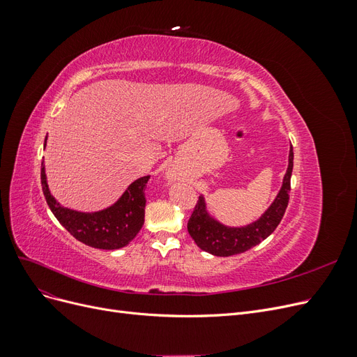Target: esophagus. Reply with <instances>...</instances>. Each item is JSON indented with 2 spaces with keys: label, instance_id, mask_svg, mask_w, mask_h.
Segmentation results:
<instances>
[{
  "label": "esophagus",
  "instance_id": "1",
  "mask_svg": "<svg viewBox=\"0 0 357 357\" xmlns=\"http://www.w3.org/2000/svg\"><path fill=\"white\" fill-rule=\"evenodd\" d=\"M167 180L168 181H174L176 180V172L174 171H168L167 172Z\"/></svg>",
  "mask_w": 357,
  "mask_h": 357
}]
</instances>
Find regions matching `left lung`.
<instances>
[{
	"label": "left lung",
	"mask_w": 357,
	"mask_h": 357,
	"mask_svg": "<svg viewBox=\"0 0 357 357\" xmlns=\"http://www.w3.org/2000/svg\"><path fill=\"white\" fill-rule=\"evenodd\" d=\"M291 169H294V147L290 144L287 168L282 188H280L274 201L269 204V207L255 222L244 226H228L215 219L208 210L207 199L201 193L195 210H193L188 222V232L192 240L197 243L201 250L214 256L244 253L248 248L262 243L275 231L278 223L283 219L289 202Z\"/></svg>",
	"instance_id": "left-lung-1"
}]
</instances>
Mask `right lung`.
I'll list each match as a JSON object with an SVG mask.
<instances>
[{"label":"right lung","instance_id":"right-lung-1","mask_svg":"<svg viewBox=\"0 0 357 357\" xmlns=\"http://www.w3.org/2000/svg\"><path fill=\"white\" fill-rule=\"evenodd\" d=\"M47 139V137H46ZM45 139V149H46ZM150 176L139 177L129 185L116 202L98 211H77L63 207L52 195L45 160L41 162V186L49 208L75 240L102 250H117L135 238L144 225V190Z\"/></svg>","mask_w":357,"mask_h":357}]
</instances>
